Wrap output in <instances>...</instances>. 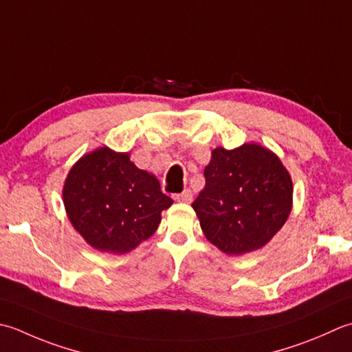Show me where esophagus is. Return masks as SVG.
Listing matches in <instances>:
<instances>
[{
    "label": "esophagus",
    "mask_w": 352,
    "mask_h": 352,
    "mask_svg": "<svg viewBox=\"0 0 352 352\" xmlns=\"http://www.w3.org/2000/svg\"><path fill=\"white\" fill-rule=\"evenodd\" d=\"M175 201H180V203H190L192 201V192L189 189L183 190L182 194H175L174 195Z\"/></svg>",
    "instance_id": "1"
}]
</instances>
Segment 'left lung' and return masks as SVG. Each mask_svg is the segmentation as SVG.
I'll return each instance as SVG.
<instances>
[{"label": "left lung", "instance_id": "left-lung-1", "mask_svg": "<svg viewBox=\"0 0 352 352\" xmlns=\"http://www.w3.org/2000/svg\"><path fill=\"white\" fill-rule=\"evenodd\" d=\"M204 178L192 208L206 238L226 254L264 247L290 215L292 177L279 157L258 143L213 149Z\"/></svg>", "mask_w": 352, "mask_h": 352}]
</instances>
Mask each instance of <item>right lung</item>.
I'll return each mask as SVG.
<instances>
[{
	"mask_svg": "<svg viewBox=\"0 0 352 352\" xmlns=\"http://www.w3.org/2000/svg\"><path fill=\"white\" fill-rule=\"evenodd\" d=\"M68 219L96 250L128 253L154 235L172 204L154 175L107 146L84 155L62 190Z\"/></svg>",
	"mask_w": 352,
	"mask_h": 352,
	"instance_id": "1",
	"label": "right lung"
}]
</instances>
